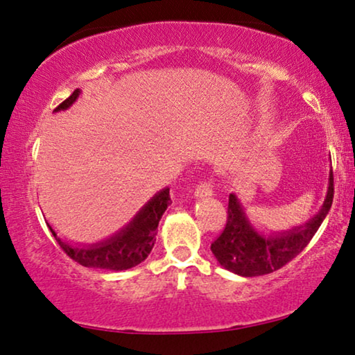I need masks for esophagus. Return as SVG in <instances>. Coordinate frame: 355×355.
Wrapping results in <instances>:
<instances>
[{"mask_svg": "<svg viewBox=\"0 0 355 355\" xmlns=\"http://www.w3.org/2000/svg\"><path fill=\"white\" fill-rule=\"evenodd\" d=\"M211 195H214V190H212V184L209 181L196 185L195 189L196 198H206V196H211Z\"/></svg>", "mask_w": 355, "mask_h": 355, "instance_id": "obj_1", "label": "esophagus"}]
</instances>
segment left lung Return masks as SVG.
<instances>
[{
    "label": "left lung",
    "mask_w": 355,
    "mask_h": 355,
    "mask_svg": "<svg viewBox=\"0 0 355 355\" xmlns=\"http://www.w3.org/2000/svg\"><path fill=\"white\" fill-rule=\"evenodd\" d=\"M334 203V171L329 174L322 208L313 219L291 230L263 234L246 214V209L234 193L228 196L227 225L220 236L211 244V250L223 268L234 275L252 277L268 275L295 259L308 246Z\"/></svg>",
    "instance_id": "obj_1"
}]
</instances>
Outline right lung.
Returning a JSON list of instances; mask_svg holds the SVG:
<instances>
[{
  "instance_id": "obj_1",
  "label": "right lung",
  "mask_w": 355,
  "mask_h": 355,
  "mask_svg": "<svg viewBox=\"0 0 355 355\" xmlns=\"http://www.w3.org/2000/svg\"><path fill=\"white\" fill-rule=\"evenodd\" d=\"M80 90L76 89L71 96L67 98L53 111H64V109L73 106V103L78 100ZM170 205V189L166 187L152 196L143 208L138 211V214L117 233H114L112 236L103 239L100 243L84 244V246L63 241L55 233V230L47 222L46 223L51 228L53 238L57 239L60 248L74 261L87 266V268L123 271L139 265L150 254L155 244L157 227H159L163 212L166 211Z\"/></svg>"
}]
</instances>
